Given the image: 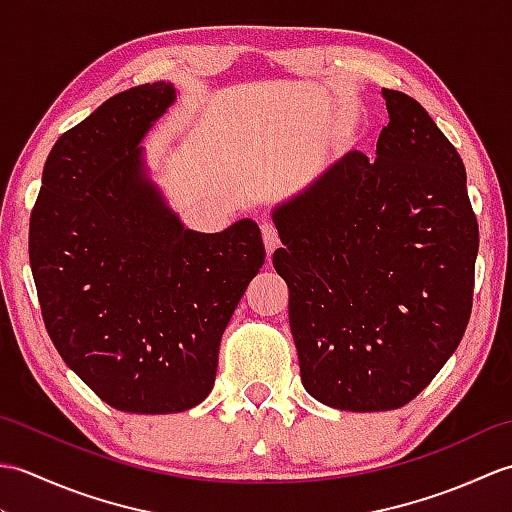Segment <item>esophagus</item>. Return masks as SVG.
Returning <instances> with one entry per match:
<instances>
[{
  "label": "esophagus",
  "mask_w": 512,
  "mask_h": 512,
  "mask_svg": "<svg viewBox=\"0 0 512 512\" xmlns=\"http://www.w3.org/2000/svg\"><path fill=\"white\" fill-rule=\"evenodd\" d=\"M262 237H264V246H266V253L273 255L275 248L279 246V231L273 222H262Z\"/></svg>",
  "instance_id": "obj_1"
}]
</instances>
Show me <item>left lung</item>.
Returning a JSON list of instances; mask_svg holds the SVG:
<instances>
[{"instance_id":"1","label":"left lung","mask_w":512,"mask_h":512,"mask_svg":"<svg viewBox=\"0 0 512 512\" xmlns=\"http://www.w3.org/2000/svg\"><path fill=\"white\" fill-rule=\"evenodd\" d=\"M383 96L376 158L350 151L273 211L301 383L343 411L416 398L473 308L480 231L464 162L416 99Z\"/></svg>"}]
</instances>
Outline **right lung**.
<instances>
[{
	"label": "right lung",
	"mask_w": 512,
	"mask_h": 512,
	"mask_svg": "<svg viewBox=\"0 0 512 512\" xmlns=\"http://www.w3.org/2000/svg\"><path fill=\"white\" fill-rule=\"evenodd\" d=\"M176 101L138 85L68 129L43 167L28 255L41 317L72 372L118 411H187L211 394L220 341L266 248L253 220L184 228L149 180V127Z\"/></svg>",
	"instance_id": "1"
}]
</instances>
